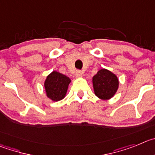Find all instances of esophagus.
Masks as SVG:
<instances>
[{"instance_id":"1","label":"esophagus","mask_w":155,"mask_h":155,"mask_svg":"<svg viewBox=\"0 0 155 155\" xmlns=\"http://www.w3.org/2000/svg\"><path fill=\"white\" fill-rule=\"evenodd\" d=\"M83 76V72H82V71H80V70H77L76 71V77H77V78H79V77H81V76Z\"/></svg>"}]
</instances>
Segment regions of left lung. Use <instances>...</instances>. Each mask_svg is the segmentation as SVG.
I'll use <instances>...</instances> for the list:
<instances>
[{
	"instance_id": "left-lung-1",
	"label": "left lung",
	"mask_w": 155,
	"mask_h": 155,
	"mask_svg": "<svg viewBox=\"0 0 155 155\" xmlns=\"http://www.w3.org/2000/svg\"><path fill=\"white\" fill-rule=\"evenodd\" d=\"M93 84L97 97L102 100H109L117 90L119 81L110 71L102 69L93 77Z\"/></svg>"
}]
</instances>
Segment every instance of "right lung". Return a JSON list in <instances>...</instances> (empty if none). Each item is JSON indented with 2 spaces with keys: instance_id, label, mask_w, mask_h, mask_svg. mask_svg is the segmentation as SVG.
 <instances>
[{
  "instance_id": "add662e5",
  "label": "right lung",
  "mask_w": 155,
  "mask_h": 155,
  "mask_svg": "<svg viewBox=\"0 0 155 155\" xmlns=\"http://www.w3.org/2000/svg\"><path fill=\"white\" fill-rule=\"evenodd\" d=\"M70 79L65 75L53 71L47 76L45 88L47 97L53 101H58L65 97Z\"/></svg>"
}]
</instances>
